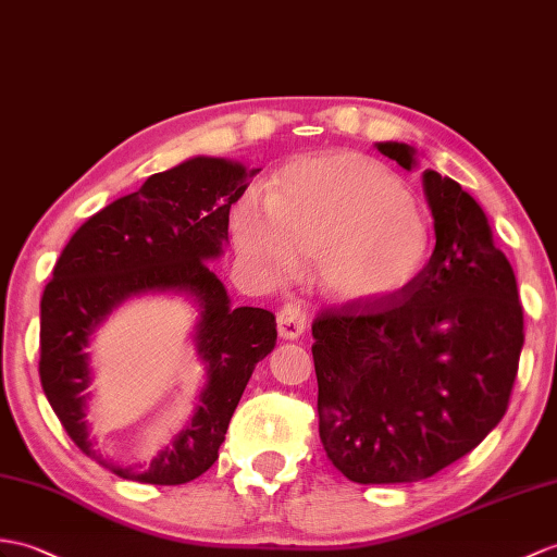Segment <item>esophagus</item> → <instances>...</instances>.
Instances as JSON below:
<instances>
[{
  "label": "esophagus",
  "instance_id": "1",
  "mask_svg": "<svg viewBox=\"0 0 557 557\" xmlns=\"http://www.w3.org/2000/svg\"><path fill=\"white\" fill-rule=\"evenodd\" d=\"M277 330L282 339H296L301 337L306 330V310L301 301L284 304L277 313Z\"/></svg>",
  "mask_w": 557,
  "mask_h": 557
}]
</instances>
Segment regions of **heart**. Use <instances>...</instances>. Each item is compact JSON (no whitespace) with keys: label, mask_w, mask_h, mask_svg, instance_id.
Masks as SVG:
<instances>
[{"label":"heart","mask_w":557,"mask_h":557,"mask_svg":"<svg viewBox=\"0 0 557 557\" xmlns=\"http://www.w3.org/2000/svg\"><path fill=\"white\" fill-rule=\"evenodd\" d=\"M239 253L268 277L296 261L342 304H377L408 289L432 256V230L392 168L356 151L296 159L268 203L247 197L232 215Z\"/></svg>","instance_id":"obj_1"}]
</instances>
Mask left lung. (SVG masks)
<instances>
[{"label":"left lung","mask_w":557,"mask_h":557,"mask_svg":"<svg viewBox=\"0 0 557 557\" xmlns=\"http://www.w3.org/2000/svg\"><path fill=\"white\" fill-rule=\"evenodd\" d=\"M377 149L412 171L416 149ZM436 247L408 289L313 322L320 442L358 484L420 482L468 456L508 410L524 344L512 265L456 180L422 173Z\"/></svg>","instance_id":"8db88e82"}]
</instances>
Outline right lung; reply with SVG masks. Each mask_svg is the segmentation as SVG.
<instances>
[{
    "label": "right lung",
    "mask_w": 557,
    "mask_h": 557,
    "mask_svg": "<svg viewBox=\"0 0 557 557\" xmlns=\"http://www.w3.org/2000/svg\"><path fill=\"white\" fill-rule=\"evenodd\" d=\"M237 161L194 157L151 175L137 191L87 218L54 265L40 304L42 389L73 444L123 480L175 486L197 480L218 460L227 424L258 360L275 348L277 322L265 308L230 306L225 284L209 270L227 242L230 206L249 177ZM175 290L200 308L195 345L207 366L198 410L176 442L145 471L103 459L88 438L84 348L125 298Z\"/></svg>",
    "instance_id": "add662e5"
}]
</instances>
